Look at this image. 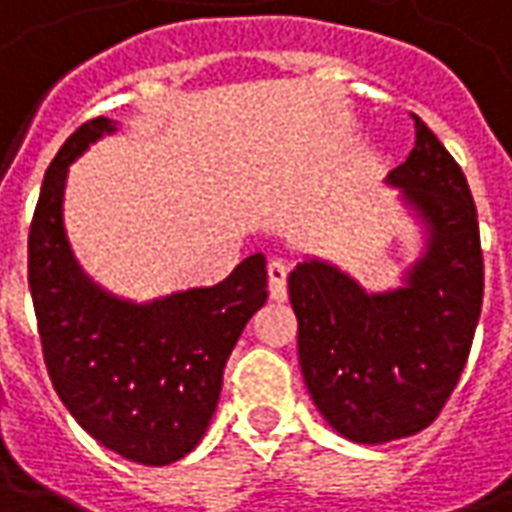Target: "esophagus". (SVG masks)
Wrapping results in <instances>:
<instances>
[{"label": "esophagus", "mask_w": 512, "mask_h": 512, "mask_svg": "<svg viewBox=\"0 0 512 512\" xmlns=\"http://www.w3.org/2000/svg\"><path fill=\"white\" fill-rule=\"evenodd\" d=\"M268 293L274 301L288 299V268L282 266L279 260L268 263Z\"/></svg>", "instance_id": "1"}]
</instances>
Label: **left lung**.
I'll list each match as a JSON object with an SVG mask.
<instances>
[{
  "mask_svg": "<svg viewBox=\"0 0 512 512\" xmlns=\"http://www.w3.org/2000/svg\"><path fill=\"white\" fill-rule=\"evenodd\" d=\"M414 120V150L386 178L417 227V252L400 282L367 290L318 255L288 277L307 392L321 417L356 444L406 439L439 417L483 307L472 191L436 134Z\"/></svg>",
  "mask_w": 512,
  "mask_h": 512,
  "instance_id": "8db88e82",
  "label": "left lung"
}]
</instances>
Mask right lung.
Segmentation results:
<instances>
[{
  "label": "right lung",
  "instance_id": "1",
  "mask_svg": "<svg viewBox=\"0 0 512 512\" xmlns=\"http://www.w3.org/2000/svg\"><path fill=\"white\" fill-rule=\"evenodd\" d=\"M117 123H84L46 169L29 227V293L57 395L106 450L142 466L191 452L211 425L222 373L268 299L266 257L249 255L211 288L123 299L76 260L65 230L68 169Z\"/></svg>",
  "mask_w": 512,
  "mask_h": 512
}]
</instances>
